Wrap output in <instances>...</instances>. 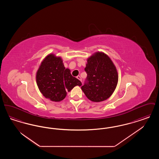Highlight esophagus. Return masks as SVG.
<instances>
[{"label": "esophagus", "mask_w": 159, "mask_h": 159, "mask_svg": "<svg viewBox=\"0 0 159 159\" xmlns=\"http://www.w3.org/2000/svg\"><path fill=\"white\" fill-rule=\"evenodd\" d=\"M77 79H78L80 81H81L82 82V79H81V77L80 76H77Z\"/></svg>", "instance_id": "34e87169"}]
</instances>
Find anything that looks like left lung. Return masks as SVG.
<instances>
[{
    "label": "left lung",
    "instance_id": "obj_1",
    "mask_svg": "<svg viewBox=\"0 0 159 159\" xmlns=\"http://www.w3.org/2000/svg\"><path fill=\"white\" fill-rule=\"evenodd\" d=\"M84 70L88 76L81 89L86 97L96 102L110 97L118 83L117 71L110 58L95 52L88 58Z\"/></svg>",
    "mask_w": 159,
    "mask_h": 159
}]
</instances>
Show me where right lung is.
<instances>
[{
  "instance_id": "obj_1",
  "label": "right lung",
  "mask_w": 159,
  "mask_h": 159,
  "mask_svg": "<svg viewBox=\"0 0 159 159\" xmlns=\"http://www.w3.org/2000/svg\"><path fill=\"white\" fill-rule=\"evenodd\" d=\"M36 83L40 92L46 98L59 102L66 98L67 92L75 86L82 85L66 68L60 57L53 53L47 55L41 62L36 73Z\"/></svg>"
}]
</instances>
